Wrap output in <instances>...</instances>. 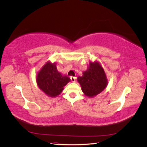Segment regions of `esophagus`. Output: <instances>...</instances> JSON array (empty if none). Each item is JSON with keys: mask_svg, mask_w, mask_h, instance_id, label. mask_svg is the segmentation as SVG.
<instances>
[{"mask_svg": "<svg viewBox=\"0 0 147 147\" xmlns=\"http://www.w3.org/2000/svg\"><path fill=\"white\" fill-rule=\"evenodd\" d=\"M70 79H71V81H72L73 83H75V82H76L77 77H70Z\"/></svg>", "mask_w": 147, "mask_h": 147, "instance_id": "1", "label": "esophagus"}]
</instances>
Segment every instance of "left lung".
I'll use <instances>...</instances> for the list:
<instances>
[{
    "label": "left lung",
    "mask_w": 147,
    "mask_h": 147,
    "mask_svg": "<svg viewBox=\"0 0 147 147\" xmlns=\"http://www.w3.org/2000/svg\"><path fill=\"white\" fill-rule=\"evenodd\" d=\"M77 80L84 95L92 97L99 94L107 86L108 80L104 69L98 62H90L88 69Z\"/></svg>",
    "instance_id": "8db88e82"
}]
</instances>
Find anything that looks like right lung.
<instances>
[{
	"instance_id": "right-lung-1",
	"label": "right lung",
	"mask_w": 147,
	"mask_h": 147,
	"mask_svg": "<svg viewBox=\"0 0 147 147\" xmlns=\"http://www.w3.org/2000/svg\"><path fill=\"white\" fill-rule=\"evenodd\" d=\"M70 80L69 77L57 71L55 63L49 61L42 67L36 77L38 88L51 97L59 95Z\"/></svg>"
}]
</instances>
